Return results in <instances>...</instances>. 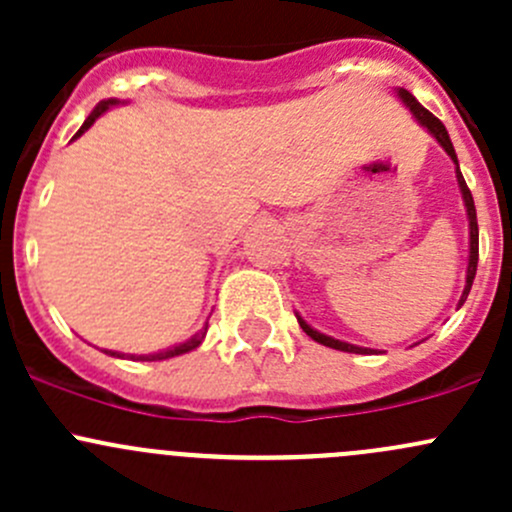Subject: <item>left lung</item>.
Masks as SVG:
<instances>
[{
    "label": "left lung",
    "instance_id": "left-lung-1",
    "mask_svg": "<svg viewBox=\"0 0 512 512\" xmlns=\"http://www.w3.org/2000/svg\"><path fill=\"white\" fill-rule=\"evenodd\" d=\"M396 96H399L401 101H404V106L409 108L411 113H414V116H416V121L421 123V126L426 128V131L431 133V136L436 138L438 143H441V148H443V151H446L448 156H451L453 163H456V178H458V188H461L463 203H466L468 230H471V255H468L466 287H463L461 302H458V307H461V304L466 302L468 292H471V287H473V280H476V267H478V218H476V205H473V195H471V190H468L466 180H463V175H461V168H458V156H456V151H453V143H451V138H448V131H446V126H443V123L438 121V118L433 116L431 111H426V108H423L421 103H418L416 98L411 96L409 91H406V89H396ZM297 322H299V327H302L304 332H307V337H312L314 342L324 344V347H332V349H339V352H349V354H374V349H366V347H356V344L339 342V339H334V337H327V334L317 332V329H312V327H309V324L304 322V319L299 317V314H297Z\"/></svg>",
    "mask_w": 512,
    "mask_h": 512
}]
</instances>
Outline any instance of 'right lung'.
<instances>
[{
    "mask_svg": "<svg viewBox=\"0 0 512 512\" xmlns=\"http://www.w3.org/2000/svg\"><path fill=\"white\" fill-rule=\"evenodd\" d=\"M116 98H108V101H101L98 103V106L94 108V111H91V116L86 118L84 121V126L79 128V133H76L74 138H79L81 133L84 131H89L91 126H94V121L98 116H101L103 111H108V106H116ZM205 334H208V324H205L203 329H200L198 334H195V337H190L188 342H183V344H178V347H173V349H165V352H158V354H118V352H106V354H111V356H118V359H123V356H126V359H133V361H160V359H170V356H180V354H185V352H193V349H198L200 344H203V339H205Z\"/></svg>",
    "mask_w": 512,
    "mask_h": 512,
    "instance_id": "add662e5",
    "label": "right lung"
}]
</instances>
